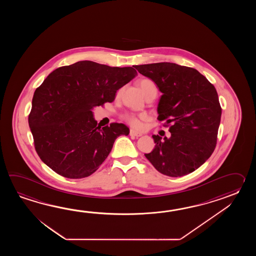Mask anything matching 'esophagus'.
Segmentation results:
<instances>
[{
	"instance_id": "esophagus-1",
	"label": "esophagus",
	"mask_w": 256,
	"mask_h": 256,
	"mask_svg": "<svg viewBox=\"0 0 256 256\" xmlns=\"http://www.w3.org/2000/svg\"><path fill=\"white\" fill-rule=\"evenodd\" d=\"M130 136H134V137H139V136H142V134H140V132H137L136 130H130Z\"/></svg>"
}]
</instances>
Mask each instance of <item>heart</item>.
Wrapping results in <instances>:
<instances>
[{
  "mask_svg": "<svg viewBox=\"0 0 256 256\" xmlns=\"http://www.w3.org/2000/svg\"><path fill=\"white\" fill-rule=\"evenodd\" d=\"M138 85H139V87L141 88L142 92L146 96L152 92H156V84L149 78H142L141 80H139ZM122 118L130 127L134 128V129H140L142 127V120L147 119L146 114H136L134 112H126L122 116Z\"/></svg>",
  "mask_w": 256,
  "mask_h": 256,
  "instance_id": "1",
  "label": "heart"
}]
</instances>
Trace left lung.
<instances>
[{
	"mask_svg": "<svg viewBox=\"0 0 256 256\" xmlns=\"http://www.w3.org/2000/svg\"><path fill=\"white\" fill-rule=\"evenodd\" d=\"M163 95L158 119L169 127L168 138L152 136L154 148L144 154L161 174L178 178L205 163L217 144L222 107L217 90L198 71L174 63L134 66Z\"/></svg>",
	"mask_w": 256,
	"mask_h": 256,
	"instance_id": "left-lung-1",
	"label": "left lung"
}]
</instances>
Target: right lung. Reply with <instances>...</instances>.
<instances>
[{
    "mask_svg": "<svg viewBox=\"0 0 256 256\" xmlns=\"http://www.w3.org/2000/svg\"><path fill=\"white\" fill-rule=\"evenodd\" d=\"M137 75L118 68L80 61L50 73L34 94L28 122L40 159L68 178L93 174L109 156L124 124L97 126L92 109L114 100L117 90Z\"/></svg>",
    "mask_w": 256,
    "mask_h": 256,
    "instance_id": "add662e5",
    "label": "right lung"
}]
</instances>
